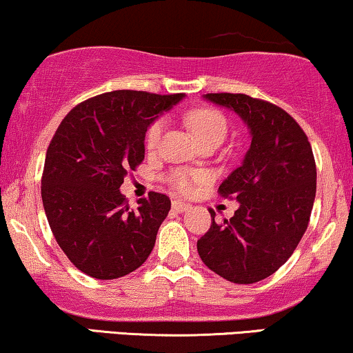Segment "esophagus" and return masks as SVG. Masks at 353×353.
Listing matches in <instances>:
<instances>
[{
  "label": "esophagus",
  "mask_w": 353,
  "mask_h": 353,
  "mask_svg": "<svg viewBox=\"0 0 353 353\" xmlns=\"http://www.w3.org/2000/svg\"><path fill=\"white\" fill-rule=\"evenodd\" d=\"M172 209L175 210V212H178V214H183V212L190 210L191 205L186 204V202H181V201H173L172 202Z\"/></svg>",
  "instance_id": "esophagus-1"
}]
</instances>
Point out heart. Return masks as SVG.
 I'll use <instances>...</instances> for the list:
<instances>
[{
	"label": "heart",
	"mask_w": 353,
	"mask_h": 353,
	"mask_svg": "<svg viewBox=\"0 0 353 353\" xmlns=\"http://www.w3.org/2000/svg\"><path fill=\"white\" fill-rule=\"evenodd\" d=\"M186 123L199 143L207 141V139H219V141H223L226 133H228V120H226V117L220 112V110L212 108H201L191 110V112L186 115ZM165 127L167 123L163 119L154 120V122L149 125L146 132V139H144V141H146V149L149 152L157 151L159 146H161ZM202 180H204V175H202V173H194L188 170H176L170 175L172 186L180 192H185V194L194 191L197 183Z\"/></svg>",
	"instance_id": "b5f03b06"
}]
</instances>
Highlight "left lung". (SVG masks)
<instances>
[{"label":"left lung","instance_id":"8db88e82","mask_svg":"<svg viewBox=\"0 0 353 353\" xmlns=\"http://www.w3.org/2000/svg\"><path fill=\"white\" fill-rule=\"evenodd\" d=\"M204 99L234 110L248 125L250 148L221 183L239 209L212 225L197 252L212 272L236 284L273 274L291 257L305 233L316 192V167L307 134L278 105L248 94L209 93Z\"/></svg>","mask_w":353,"mask_h":353}]
</instances>
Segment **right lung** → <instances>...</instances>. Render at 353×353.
<instances>
[{
	"label": "right lung",
	"instance_id": "add662e5",
	"mask_svg": "<svg viewBox=\"0 0 353 353\" xmlns=\"http://www.w3.org/2000/svg\"><path fill=\"white\" fill-rule=\"evenodd\" d=\"M181 99L110 91L75 105L57 127L43 168V207L59 248L88 276H125L154 249L170 199L149 192L132 209L120 186L143 162L149 125Z\"/></svg>",
	"mask_w": 353,
	"mask_h": 353
}]
</instances>
